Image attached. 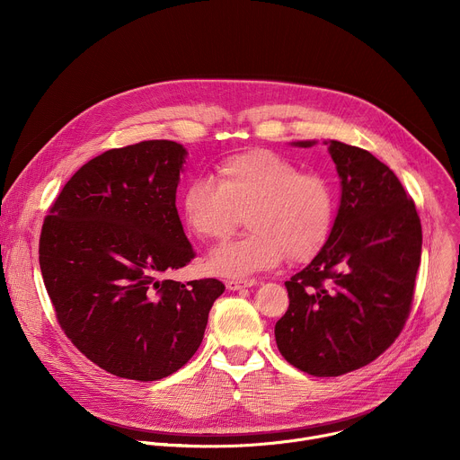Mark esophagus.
I'll use <instances>...</instances> for the list:
<instances>
[{"instance_id": "1", "label": "esophagus", "mask_w": 460, "mask_h": 460, "mask_svg": "<svg viewBox=\"0 0 460 460\" xmlns=\"http://www.w3.org/2000/svg\"><path fill=\"white\" fill-rule=\"evenodd\" d=\"M256 284L254 279H247V280H227L226 288L231 291H238V289H245V288H252Z\"/></svg>"}]
</instances>
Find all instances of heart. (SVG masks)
<instances>
[{"label": "heart", "instance_id": "b5f03b06", "mask_svg": "<svg viewBox=\"0 0 460 460\" xmlns=\"http://www.w3.org/2000/svg\"><path fill=\"white\" fill-rule=\"evenodd\" d=\"M215 172L217 181L192 178L183 187L185 227L200 240L222 242L245 215L251 233L211 254L213 273L243 279L277 268L286 256L309 261L325 247L337 217L335 189L325 176L302 172L270 149L231 155Z\"/></svg>", "mask_w": 460, "mask_h": 460}]
</instances>
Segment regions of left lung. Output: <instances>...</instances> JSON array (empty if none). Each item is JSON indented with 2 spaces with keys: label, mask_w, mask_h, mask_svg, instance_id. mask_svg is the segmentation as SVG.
<instances>
[{
  "label": "left lung",
  "mask_w": 460,
  "mask_h": 460,
  "mask_svg": "<svg viewBox=\"0 0 460 460\" xmlns=\"http://www.w3.org/2000/svg\"><path fill=\"white\" fill-rule=\"evenodd\" d=\"M330 155L342 180L333 233L286 282L289 307L275 325L282 357L313 376L364 367L397 341L422 251L420 218L397 174L342 142L332 140Z\"/></svg>",
  "instance_id": "1"
}]
</instances>
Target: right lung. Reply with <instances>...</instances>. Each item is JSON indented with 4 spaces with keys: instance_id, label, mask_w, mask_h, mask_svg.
<instances>
[{
    "instance_id": "add662e5",
    "label": "right lung",
    "mask_w": 460,
    "mask_h": 460,
    "mask_svg": "<svg viewBox=\"0 0 460 460\" xmlns=\"http://www.w3.org/2000/svg\"><path fill=\"white\" fill-rule=\"evenodd\" d=\"M185 149L147 140L109 149L63 185L43 220L40 268L63 333L121 378L172 375L200 348L226 286L165 271L196 256L178 211Z\"/></svg>"
}]
</instances>
